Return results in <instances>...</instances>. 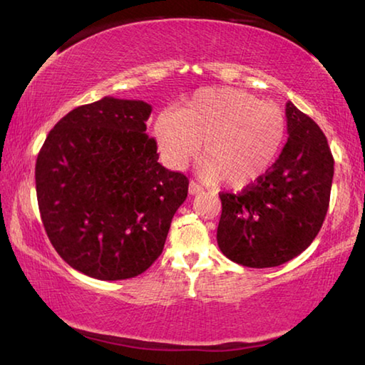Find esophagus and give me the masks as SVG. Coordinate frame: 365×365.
Returning a JSON list of instances; mask_svg holds the SVG:
<instances>
[{"mask_svg": "<svg viewBox=\"0 0 365 365\" xmlns=\"http://www.w3.org/2000/svg\"><path fill=\"white\" fill-rule=\"evenodd\" d=\"M200 192H203V187L200 186V184L195 182V181H190L189 182V194L195 195V194H200Z\"/></svg>", "mask_w": 365, "mask_h": 365, "instance_id": "34e87169", "label": "esophagus"}]
</instances>
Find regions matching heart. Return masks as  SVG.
I'll list each match as a JSON object with an SVG mask.
<instances>
[{"instance_id":"heart-1","label":"heart","mask_w":365,"mask_h":365,"mask_svg":"<svg viewBox=\"0 0 365 365\" xmlns=\"http://www.w3.org/2000/svg\"><path fill=\"white\" fill-rule=\"evenodd\" d=\"M160 157L182 170L200 153L208 181L244 189L264 175L282 149V110L257 96L231 88L202 89L178 112H160L152 126Z\"/></svg>"}]
</instances>
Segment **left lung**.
I'll list each match as a JSON object with an SVG mask.
<instances>
[{
	"instance_id": "1",
	"label": "left lung",
	"mask_w": 365,
	"mask_h": 365,
	"mask_svg": "<svg viewBox=\"0 0 365 365\" xmlns=\"http://www.w3.org/2000/svg\"><path fill=\"white\" fill-rule=\"evenodd\" d=\"M285 115L289 139L276 163L240 194H220V250L247 267H274L298 257L329 210L334 157L327 138L290 101Z\"/></svg>"
}]
</instances>
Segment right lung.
Here are the masks:
<instances>
[{
    "label": "right lung",
    "mask_w": 365,
    "mask_h": 365,
    "mask_svg": "<svg viewBox=\"0 0 365 365\" xmlns=\"http://www.w3.org/2000/svg\"><path fill=\"white\" fill-rule=\"evenodd\" d=\"M152 107L107 96L57 121L36 158L41 221L73 269L99 280L143 274L163 252L189 179L160 165Z\"/></svg>",
    "instance_id": "obj_1"
}]
</instances>
